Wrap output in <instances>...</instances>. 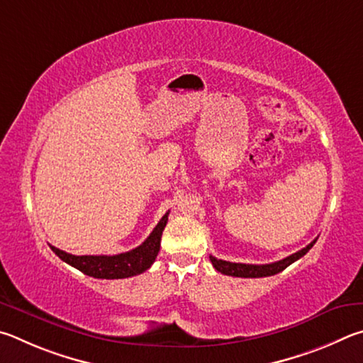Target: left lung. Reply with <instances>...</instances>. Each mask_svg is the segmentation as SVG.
<instances>
[{
    "mask_svg": "<svg viewBox=\"0 0 363 363\" xmlns=\"http://www.w3.org/2000/svg\"><path fill=\"white\" fill-rule=\"evenodd\" d=\"M314 244H315V239L309 245L304 247V249L294 253V255L284 258V259H281V262L269 263V264L231 263V262H225V259L215 258L212 255H211V262H212L215 269L221 272V274H226V276H233V277H268V276H274V274H277V272L284 271L285 268H287V266H290L291 263H295L296 259H300L301 257L306 255V253L311 249H313Z\"/></svg>",
    "mask_w": 363,
    "mask_h": 363,
    "instance_id": "obj_1",
    "label": "left lung"
}]
</instances>
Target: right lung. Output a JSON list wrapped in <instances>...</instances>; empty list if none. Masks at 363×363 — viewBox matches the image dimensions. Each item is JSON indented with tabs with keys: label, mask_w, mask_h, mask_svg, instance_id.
Wrapping results in <instances>:
<instances>
[{
	"label": "right lung",
	"mask_w": 363,
	"mask_h": 363,
	"mask_svg": "<svg viewBox=\"0 0 363 363\" xmlns=\"http://www.w3.org/2000/svg\"><path fill=\"white\" fill-rule=\"evenodd\" d=\"M169 220V212L159 220L155 230L146 238L142 245L135 247L133 250L118 255H81L76 257L67 253L57 247L50 245V249L57 257L68 263L73 268L84 272L86 276L95 279H125L132 276H138L150 269L161 249V236L165 225Z\"/></svg>",
	"instance_id": "add662e5"
}]
</instances>
